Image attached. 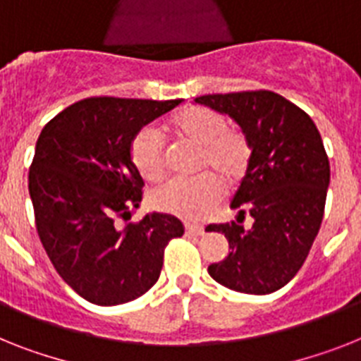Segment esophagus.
I'll use <instances>...</instances> for the list:
<instances>
[{
  "label": "esophagus",
  "instance_id": "34e87169",
  "mask_svg": "<svg viewBox=\"0 0 361 361\" xmlns=\"http://www.w3.org/2000/svg\"><path fill=\"white\" fill-rule=\"evenodd\" d=\"M184 227H186V234H190V236H202L204 234V227L197 225V223H186Z\"/></svg>",
  "mask_w": 361,
  "mask_h": 361
}]
</instances>
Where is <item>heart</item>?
<instances>
[{
  "mask_svg": "<svg viewBox=\"0 0 361 361\" xmlns=\"http://www.w3.org/2000/svg\"><path fill=\"white\" fill-rule=\"evenodd\" d=\"M175 138L199 145L195 178H173L151 193L157 210L186 219H201L221 199V180L236 184L247 173L252 147L243 130L228 127L227 118L207 106H188L168 121ZM130 160L145 180L157 183L166 173V149L151 127L138 130L130 142Z\"/></svg>",
  "mask_w": 361,
  "mask_h": 361,
  "instance_id": "heart-1",
  "label": "heart"
}]
</instances>
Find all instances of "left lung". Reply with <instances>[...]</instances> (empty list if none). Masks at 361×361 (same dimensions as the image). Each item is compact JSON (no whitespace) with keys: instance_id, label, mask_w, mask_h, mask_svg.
Wrapping results in <instances>:
<instances>
[{"instance_id":"obj_1","label":"left lung","mask_w":361,"mask_h":361,"mask_svg":"<svg viewBox=\"0 0 361 361\" xmlns=\"http://www.w3.org/2000/svg\"><path fill=\"white\" fill-rule=\"evenodd\" d=\"M195 103L231 116L252 147L231 202L236 221L208 225L231 249L208 273L228 290L273 293L302 267L323 221L330 164L319 130L305 110L269 90L208 94ZM245 213L251 229L240 225Z\"/></svg>"}]
</instances>
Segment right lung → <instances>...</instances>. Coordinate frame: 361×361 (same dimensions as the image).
<instances>
[{
  "label": "right lung",
  "mask_w": 361,
  "mask_h": 361,
  "mask_svg": "<svg viewBox=\"0 0 361 361\" xmlns=\"http://www.w3.org/2000/svg\"><path fill=\"white\" fill-rule=\"evenodd\" d=\"M180 101L88 97L38 136L29 169L38 236L62 281L88 302L116 306L142 297L159 281L169 240L184 234L169 214L116 225L142 201L130 142Z\"/></svg>",
  "instance_id": "1"
}]
</instances>
